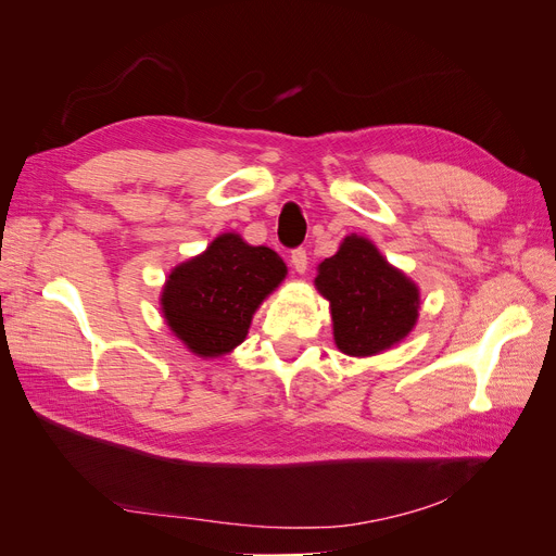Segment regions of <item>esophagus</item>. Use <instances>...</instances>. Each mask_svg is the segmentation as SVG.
Segmentation results:
<instances>
[{
  "label": "esophagus",
  "instance_id": "1",
  "mask_svg": "<svg viewBox=\"0 0 556 556\" xmlns=\"http://www.w3.org/2000/svg\"><path fill=\"white\" fill-rule=\"evenodd\" d=\"M292 266H294L296 274H306V268H308V252H306L304 248L292 250Z\"/></svg>",
  "mask_w": 556,
  "mask_h": 556
}]
</instances>
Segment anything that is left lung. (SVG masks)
<instances>
[{"label":"left lung","mask_w":556,"mask_h":556,"mask_svg":"<svg viewBox=\"0 0 556 556\" xmlns=\"http://www.w3.org/2000/svg\"><path fill=\"white\" fill-rule=\"evenodd\" d=\"M317 290L329 299L333 339L341 352L368 357L392 348L415 327L419 292L359 237H348L317 268Z\"/></svg>","instance_id":"1"}]
</instances>
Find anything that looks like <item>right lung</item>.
I'll use <instances>...</instances> for the list:
<instances>
[{
    "label": "right lung",
    "mask_w": 556,
    "mask_h": 556,
    "mask_svg": "<svg viewBox=\"0 0 556 556\" xmlns=\"http://www.w3.org/2000/svg\"><path fill=\"white\" fill-rule=\"evenodd\" d=\"M285 274L288 268L271 248L223 233L204 255L174 268L162 292V311L194 355H225L245 339L252 315Z\"/></svg>",
    "instance_id": "add662e5"
}]
</instances>
